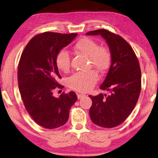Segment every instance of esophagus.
I'll return each mask as SVG.
<instances>
[{
  "mask_svg": "<svg viewBox=\"0 0 158 158\" xmlns=\"http://www.w3.org/2000/svg\"><path fill=\"white\" fill-rule=\"evenodd\" d=\"M84 96H85V95H84V94H77V98H78V99H81Z\"/></svg>",
  "mask_w": 158,
  "mask_h": 158,
  "instance_id": "esophagus-1",
  "label": "esophagus"
}]
</instances>
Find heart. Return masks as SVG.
<instances>
[{
    "label": "heart",
    "mask_w": 158,
    "mask_h": 158,
    "mask_svg": "<svg viewBox=\"0 0 158 158\" xmlns=\"http://www.w3.org/2000/svg\"><path fill=\"white\" fill-rule=\"evenodd\" d=\"M73 49L75 52L88 57L91 65L99 72H105L111 65V54L109 49L105 46H98V43L92 39H80ZM55 64L60 71L68 73L70 68V58L68 52L60 51L55 57ZM97 80L98 75L94 70L88 73H77L68 79V85L77 91L87 92L94 87Z\"/></svg>",
    "instance_id": "heart-1"
}]
</instances>
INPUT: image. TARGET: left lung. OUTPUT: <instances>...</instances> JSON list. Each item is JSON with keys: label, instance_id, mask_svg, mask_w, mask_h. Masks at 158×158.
<instances>
[{"label": "left lung", "instance_id": "obj_1", "mask_svg": "<svg viewBox=\"0 0 158 158\" xmlns=\"http://www.w3.org/2000/svg\"><path fill=\"white\" fill-rule=\"evenodd\" d=\"M87 35H101L106 40L111 54V64L100 88L109 96H89L92 106L89 114L93 123L104 128L122 124L135 109L141 91L139 61L128 42L122 36L106 29H97Z\"/></svg>", "mask_w": 158, "mask_h": 158}]
</instances>
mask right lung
I'll use <instances>...</instances> for the list:
<instances>
[{"mask_svg":"<svg viewBox=\"0 0 158 158\" xmlns=\"http://www.w3.org/2000/svg\"><path fill=\"white\" fill-rule=\"evenodd\" d=\"M77 35L57 32L36 34L21 55L18 83L21 99L32 119L44 128L55 129L65 124L77 99L73 91L63 92L59 98L53 96L54 90L64 88L58 83L61 76L55 57Z\"/></svg>","mask_w":158,"mask_h":158,"instance_id":"obj_1","label":"right lung"}]
</instances>
